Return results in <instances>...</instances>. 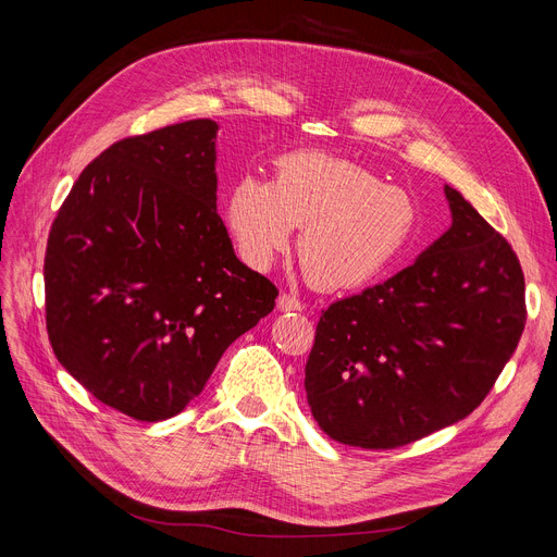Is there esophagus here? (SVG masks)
Returning <instances> with one entry per match:
<instances>
[{"label": "esophagus", "mask_w": 557, "mask_h": 557, "mask_svg": "<svg viewBox=\"0 0 557 557\" xmlns=\"http://www.w3.org/2000/svg\"><path fill=\"white\" fill-rule=\"evenodd\" d=\"M276 306H278V310H283V312H289V310H304V308H306L301 299H297L295 295H287V293H283V295L278 297Z\"/></svg>", "instance_id": "1"}]
</instances>
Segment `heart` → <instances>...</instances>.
Segmentation results:
<instances>
[{
	"instance_id": "1",
	"label": "heart",
	"mask_w": 557,
	"mask_h": 557,
	"mask_svg": "<svg viewBox=\"0 0 557 557\" xmlns=\"http://www.w3.org/2000/svg\"><path fill=\"white\" fill-rule=\"evenodd\" d=\"M419 208L369 170L322 151L276 158L274 181L240 176L224 199V220L237 253L268 270L299 235L306 276L326 289L372 283L408 247Z\"/></svg>"
}]
</instances>
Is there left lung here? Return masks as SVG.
<instances>
[{
    "label": "left lung",
    "mask_w": 557,
    "mask_h": 557,
    "mask_svg": "<svg viewBox=\"0 0 557 557\" xmlns=\"http://www.w3.org/2000/svg\"><path fill=\"white\" fill-rule=\"evenodd\" d=\"M451 226L410 268L331 304L306 362V396L335 442L394 448L483 404L525 324L506 237L444 185Z\"/></svg>",
    "instance_id": "obj_1"
}]
</instances>
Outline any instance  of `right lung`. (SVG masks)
<instances>
[{
	"instance_id": "right-lung-1",
	"label": "right lung",
	"mask_w": 557,
	"mask_h": 557,
	"mask_svg": "<svg viewBox=\"0 0 557 557\" xmlns=\"http://www.w3.org/2000/svg\"><path fill=\"white\" fill-rule=\"evenodd\" d=\"M213 120L124 138L82 172L51 224V349L95 399L138 421L178 414L228 344L274 310L218 215Z\"/></svg>"
}]
</instances>
